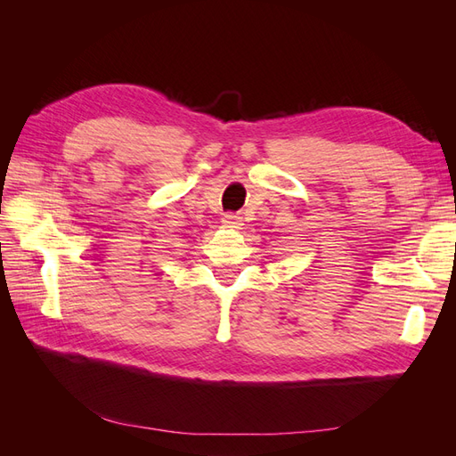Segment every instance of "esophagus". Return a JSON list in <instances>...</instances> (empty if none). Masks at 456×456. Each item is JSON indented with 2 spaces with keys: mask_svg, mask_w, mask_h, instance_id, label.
Instances as JSON below:
<instances>
[{
  "mask_svg": "<svg viewBox=\"0 0 456 456\" xmlns=\"http://www.w3.org/2000/svg\"><path fill=\"white\" fill-rule=\"evenodd\" d=\"M223 223H224L226 226H230V228H240V226H241V216L236 215V213H226V215L223 216Z\"/></svg>",
  "mask_w": 456,
  "mask_h": 456,
  "instance_id": "1",
  "label": "esophagus"
}]
</instances>
